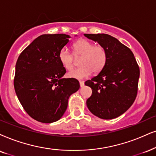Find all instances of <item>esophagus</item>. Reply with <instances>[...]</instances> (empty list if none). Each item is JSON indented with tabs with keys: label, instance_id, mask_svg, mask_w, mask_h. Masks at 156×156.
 Wrapping results in <instances>:
<instances>
[{
	"label": "esophagus",
	"instance_id": "34e87169",
	"mask_svg": "<svg viewBox=\"0 0 156 156\" xmlns=\"http://www.w3.org/2000/svg\"><path fill=\"white\" fill-rule=\"evenodd\" d=\"M79 83H80V87H83V86H84V82L83 81H79Z\"/></svg>",
	"mask_w": 156,
	"mask_h": 156
}]
</instances>
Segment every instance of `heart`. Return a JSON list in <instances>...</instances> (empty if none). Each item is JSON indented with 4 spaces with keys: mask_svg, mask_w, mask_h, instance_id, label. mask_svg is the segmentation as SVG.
Returning <instances> with one entry per match:
<instances>
[{
    "mask_svg": "<svg viewBox=\"0 0 156 156\" xmlns=\"http://www.w3.org/2000/svg\"><path fill=\"white\" fill-rule=\"evenodd\" d=\"M73 54L76 58H80L79 68L68 73L70 78L82 79L89 76L90 73H97L105 66L107 54L101 45H94L87 39H81L73 45ZM59 60L66 70H71L74 67L75 59L72 53L67 48H62L59 52Z\"/></svg>",
    "mask_w": 156,
    "mask_h": 156,
    "instance_id": "b5f03b06",
    "label": "heart"
}]
</instances>
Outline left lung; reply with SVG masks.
<instances>
[{
    "label": "left lung",
    "instance_id": "obj_1",
    "mask_svg": "<svg viewBox=\"0 0 156 156\" xmlns=\"http://www.w3.org/2000/svg\"><path fill=\"white\" fill-rule=\"evenodd\" d=\"M106 51L107 58L101 71L85 82L92 89L86 101L88 109L96 117L112 119L124 114L135 101L140 69L130 49L106 34H84Z\"/></svg>",
    "mask_w": 156,
    "mask_h": 156
}]
</instances>
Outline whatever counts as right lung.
Wrapping results in <instances>:
<instances>
[{
	"label": "right lung",
	"mask_w": 156,
	"mask_h": 156,
	"mask_svg": "<svg viewBox=\"0 0 156 156\" xmlns=\"http://www.w3.org/2000/svg\"><path fill=\"white\" fill-rule=\"evenodd\" d=\"M69 35L42 34L25 48L16 64L14 88L27 114L37 121L52 123L62 117L68 98L79 89L75 78H62L66 70L59 52Z\"/></svg>",
	"instance_id": "obj_1"
}]
</instances>
